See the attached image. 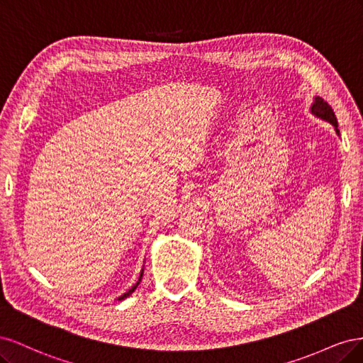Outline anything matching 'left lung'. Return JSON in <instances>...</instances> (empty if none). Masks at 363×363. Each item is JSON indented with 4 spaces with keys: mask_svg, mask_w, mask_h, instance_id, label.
<instances>
[{
    "mask_svg": "<svg viewBox=\"0 0 363 363\" xmlns=\"http://www.w3.org/2000/svg\"><path fill=\"white\" fill-rule=\"evenodd\" d=\"M311 113L316 118H320L323 121H327V123H330L335 127L336 135L339 136V130H337V121L336 116L332 111V107L327 104V101H324L321 96H315L313 98V103L311 106Z\"/></svg>",
    "mask_w": 363,
    "mask_h": 363,
    "instance_id": "left-lung-1",
    "label": "left lung"
}]
</instances>
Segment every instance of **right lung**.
<instances>
[{
	"label": "right lung",
	"instance_id": "obj_1",
	"mask_svg": "<svg viewBox=\"0 0 363 363\" xmlns=\"http://www.w3.org/2000/svg\"><path fill=\"white\" fill-rule=\"evenodd\" d=\"M142 276H144V268H142V271H140V276H139V280H138V281H136V283L133 284V286H131V288H130V289H128V291H127L125 294H123V295H121V296H118V298H116V300H118V301H121V300H124V298H127V296H128V295H131V294H133V292H135V289H136V288L139 286V283H140V280H142Z\"/></svg>",
	"mask_w": 363,
	"mask_h": 363
}]
</instances>
